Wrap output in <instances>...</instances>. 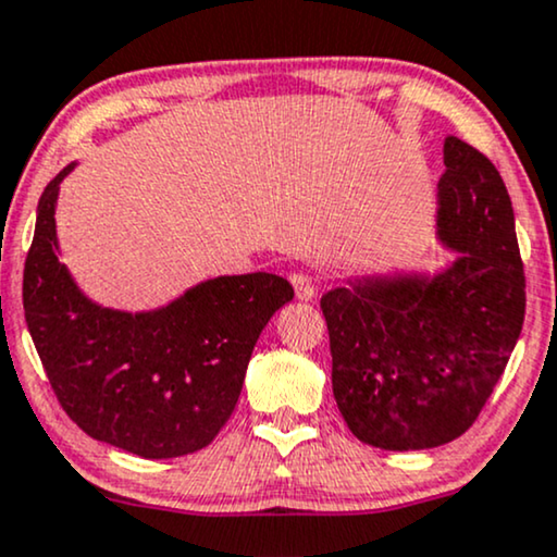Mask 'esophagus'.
Returning <instances> with one entry per match:
<instances>
[{
	"label": "esophagus",
	"instance_id": "34e87169",
	"mask_svg": "<svg viewBox=\"0 0 557 557\" xmlns=\"http://www.w3.org/2000/svg\"><path fill=\"white\" fill-rule=\"evenodd\" d=\"M290 283L295 287V298H298V300H313L315 298V285L306 277V274H293Z\"/></svg>",
	"mask_w": 557,
	"mask_h": 557
}]
</instances>
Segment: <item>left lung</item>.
<instances>
[{"label":"left lung","mask_w":557,"mask_h":557,"mask_svg":"<svg viewBox=\"0 0 557 557\" xmlns=\"http://www.w3.org/2000/svg\"><path fill=\"white\" fill-rule=\"evenodd\" d=\"M436 238L455 255L429 270L347 277L321 298L331 385L364 445L408 453L468 432L524 323V270L496 166L445 138Z\"/></svg>","instance_id":"obj_1"}]
</instances>
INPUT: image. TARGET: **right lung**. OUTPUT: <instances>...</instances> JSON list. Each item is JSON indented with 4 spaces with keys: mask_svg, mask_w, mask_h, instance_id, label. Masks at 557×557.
Here are the masks:
<instances>
[{
    "mask_svg": "<svg viewBox=\"0 0 557 557\" xmlns=\"http://www.w3.org/2000/svg\"><path fill=\"white\" fill-rule=\"evenodd\" d=\"M76 161L48 182L25 259L23 306L63 411L91 440L146 460L208 447L242 396L255 344L293 285L277 274H223L151 311L91 300L61 262L55 202Z\"/></svg>",
    "mask_w": 557,
    "mask_h": 557,
    "instance_id": "right-lung-1",
    "label": "right lung"
}]
</instances>
